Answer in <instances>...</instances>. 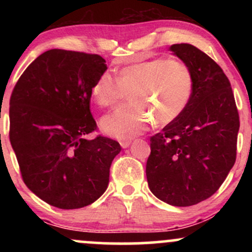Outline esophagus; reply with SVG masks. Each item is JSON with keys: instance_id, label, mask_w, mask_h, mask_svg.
<instances>
[{"instance_id": "esophagus-1", "label": "esophagus", "mask_w": 252, "mask_h": 252, "mask_svg": "<svg viewBox=\"0 0 252 252\" xmlns=\"http://www.w3.org/2000/svg\"><path fill=\"white\" fill-rule=\"evenodd\" d=\"M120 144H121V147H122V148L126 149V148H128L130 144H131V141H129V140H126V141H121Z\"/></svg>"}]
</instances>
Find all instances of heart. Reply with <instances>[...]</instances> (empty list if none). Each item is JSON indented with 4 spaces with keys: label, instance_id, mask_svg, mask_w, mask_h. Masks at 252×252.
<instances>
[{
    "label": "heart",
    "instance_id": "b5f03b06",
    "mask_svg": "<svg viewBox=\"0 0 252 252\" xmlns=\"http://www.w3.org/2000/svg\"><path fill=\"white\" fill-rule=\"evenodd\" d=\"M126 92L131 102L100 121L104 134L118 140L142 134L154 120L168 124L180 116L193 94L192 72L185 63L158 58L120 68L116 78L105 72L92 86V96L102 108L117 105Z\"/></svg>",
    "mask_w": 252,
    "mask_h": 252
}]
</instances>
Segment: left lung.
<instances>
[{
	"label": "left lung",
	"mask_w": 252,
	"mask_h": 252,
	"mask_svg": "<svg viewBox=\"0 0 252 252\" xmlns=\"http://www.w3.org/2000/svg\"><path fill=\"white\" fill-rule=\"evenodd\" d=\"M169 51L192 72L193 94L180 116L150 137L146 174L156 198L186 207L215 194L235 164L239 116L215 60L189 43Z\"/></svg>",
	"instance_id": "1"
}]
</instances>
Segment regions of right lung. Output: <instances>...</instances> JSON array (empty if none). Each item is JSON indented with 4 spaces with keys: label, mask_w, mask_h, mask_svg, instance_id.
Here are the masks:
<instances>
[{
    "label": "right lung",
    "mask_w": 252,
    "mask_h": 252,
    "mask_svg": "<svg viewBox=\"0 0 252 252\" xmlns=\"http://www.w3.org/2000/svg\"><path fill=\"white\" fill-rule=\"evenodd\" d=\"M97 54L50 50L17 80L10 97L9 138L26 186L52 206H88L105 192L120 143L97 136L92 86L106 71Z\"/></svg>",
    "instance_id": "1"
}]
</instances>
